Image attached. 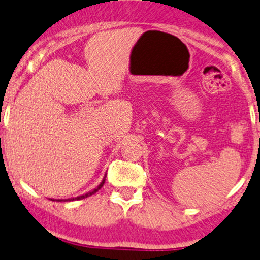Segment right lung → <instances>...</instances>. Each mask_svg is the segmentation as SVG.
<instances>
[{"label": "right lung", "mask_w": 260, "mask_h": 260, "mask_svg": "<svg viewBox=\"0 0 260 260\" xmlns=\"http://www.w3.org/2000/svg\"><path fill=\"white\" fill-rule=\"evenodd\" d=\"M105 181H106V176L105 178H103V180L102 181H101V184L97 186L96 188H93L92 191H90V192H87V193H85V194H81V196H78V197H74V198H68V200H57V201H75V200H82V198H86V197H88V196H92L93 193H96L97 191L100 190L101 187H102L103 186V184H105ZM52 201H54V200H52Z\"/></svg>", "instance_id": "add662e5"}]
</instances>
